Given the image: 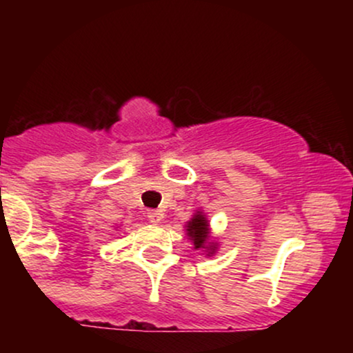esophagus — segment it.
<instances>
[{
    "label": "esophagus",
    "mask_w": 353,
    "mask_h": 353,
    "mask_svg": "<svg viewBox=\"0 0 353 353\" xmlns=\"http://www.w3.org/2000/svg\"><path fill=\"white\" fill-rule=\"evenodd\" d=\"M148 219L151 224H159V222L163 221V212H161V210H149Z\"/></svg>",
    "instance_id": "obj_1"
}]
</instances>
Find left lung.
Here are the masks:
<instances>
[{
	"instance_id": "1",
	"label": "left lung",
	"mask_w": 353,
	"mask_h": 353,
	"mask_svg": "<svg viewBox=\"0 0 353 353\" xmlns=\"http://www.w3.org/2000/svg\"><path fill=\"white\" fill-rule=\"evenodd\" d=\"M188 234L194 241V247H196V249H201V247L205 244V241H208V236H209V224L202 214H196V216L192 217V221H190L188 225ZM209 249H212L214 252L216 247H209Z\"/></svg>"
}]
</instances>
